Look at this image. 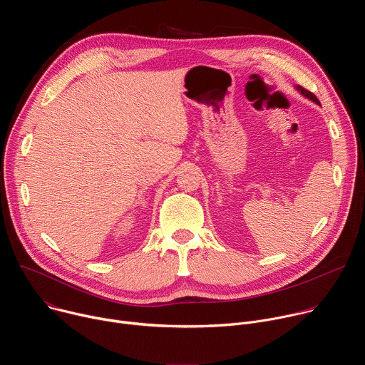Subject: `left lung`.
Here are the masks:
<instances>
[{
  "mask_svg": "<svg viewBox=\"0 0 365 365\" xmlns=\"http://www.w3.org/2000/svg\"><path fill=\"white\" fill-rule=\"evenodd\" d=\"M297 89H299V91H300L306 98H309V99H312L314 102L319 103V99L317 98V95H315V93H312L310 91H307V89H304V88H302V86H297ZM319 106H321V103H319Z\"/></svg>",
  "mask_w": 365,
  "mask_h": 365,
  "instance_id": "left-lung-1",
  "label": "left lung"
}]
</instances>
